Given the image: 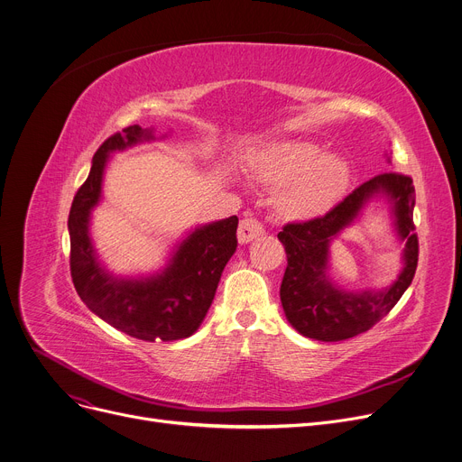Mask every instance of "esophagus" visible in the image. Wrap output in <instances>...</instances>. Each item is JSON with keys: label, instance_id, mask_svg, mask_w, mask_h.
<instances>
[{"label": "esophagus", "instance_id": "obj_1", "mask_svg": "<svg viewBox=\"0 0 462 462\" xmlns=\"http://www.w3.org/2000/svg\"><path fill=\"white\" fill-rule=\"evenodd\" d=\"M263 234V226L258 219L254 217H245L241 223H239V228H237V239L239 243H248L253 241L256 237H260Z\"/></svg>", "mask_w": 462, "mask_h": 462}]
</instances>
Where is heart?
<instances>
[{
	"label": "heart",
	"mask_w": 462,
	"mask_h": 462,
	"mask_svg": "<svg viewBox=\"0 0 462 462\" xmlns=\"http://www.w3.org/2000/svg\"><path fill=\"white\" fill-rule=\"evenodd\" d=\"M248 170L265 186L276 188L274 209L289 221L326 216L346 195L350 165L339 154H324L310 140H278L254 151Z\"/></svg>",
	"instance_id": "heart-1"
}]
</instances>
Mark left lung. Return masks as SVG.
Here are the masks:
<instances>
[{"label":"left lung","mask_w":462,"mask_h":462,"mask_svg":"<svg viewBox=\"0 0 462 462\" xmlns=\"http://www.w3.org/2000/svg\"><path fill=\"white\" fill-rule=\"evenodd\" d=\"M375 196H385L392 202L399 236L406 241L404 269L387 290L348 293L327 278L328 243ZM412 209V179L402 173H383L363 182L326 216L306 223H287L278 234L287 254L280 300L291 326L304 337L333 343L356 337L387 317L416 273L418 237Z\"/></svg>","instance_id":"obj_1"}]
</instances>
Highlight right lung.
<instances>
[{
  "label": "right lung",
  "mask_w": 462,
  "mask_h": 462,
  "mask_svg": "<svg viewBox=\"0 0 462 462\" xmlns=\"http://www.w3.org/2000/svg\"><path fill=\"white\" fill-rule=\"evenodd\" d=\"M154 140L140 125L103 142L92 160L88 179L73 197L69 230V269L80 300L99 319L142 341H179L202 324L237 246V217L195 228L175 250L170 263L154 276L117 278L97 260L90 237V214L101 200L110 152Z\"/></svg>",
  "instance_id": "obj_1"
}]
</instances>
